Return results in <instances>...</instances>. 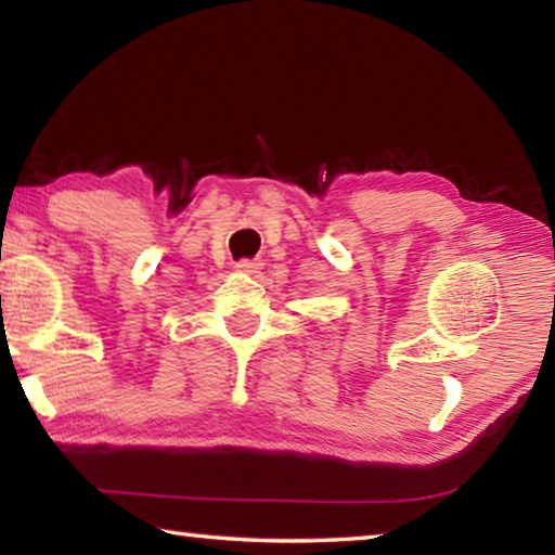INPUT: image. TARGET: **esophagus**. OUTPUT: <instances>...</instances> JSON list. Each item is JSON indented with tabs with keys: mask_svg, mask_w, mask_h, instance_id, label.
<instances>
[{
	"mask_svg": "<svg viewBox=\"0 0 555 555\" xmlns=\"http://www.w3.org/2000/svg\"><path fill=\"white\" fill-rule=\"evenodd\" d=\"M262 268V262L260 260H256V258H243V260H238L235 262V270L238 272H248V275H256V272Z\"/></svg>",
	"mask_w": 555,
	"mask_h": 555,
	"instance_id": "1",
	"label": "esophagus"
}]
</instances>
